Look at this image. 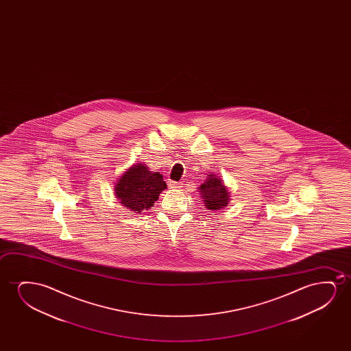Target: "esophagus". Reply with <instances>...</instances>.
Returning <instances> with one entry per match:
<instances>
[{
    "label": "esophagus",
    "mask_w": 351,
    "mask_h": 351,
    "mask_svg": "<svg viewBox=\"0 0 351 351\" xmlns=\"http://www.w3.org/2000/svg\"><path fill=\"white\" fill-rule=\"evenodd\" d=\"M168 184L170 188L182 187V182H176V181H171V180H169Z\"/></svg>",
    "instance_id": "esophagus-1"
}]
</instances>
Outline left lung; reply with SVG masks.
I'll use <instances>...</instances> for the list:
<instances>
[{"instance_id": "1", "label": "left lung", "mask_w": 351, "mask_h": 351, "mask_svg": "<svg viewBox=\"0 0 351 351\" xmlns=\"http://www.w3.org/2000/svg\"><path fill=\"white\" fill-rule=\"evenodd\" d=\"M199 192L202 194L205 206L210 211H216L226 207L229 204L230 193L224 186L221 178L210 173L207 175V180L199 187Z\"/></svg>"}]
</instances>
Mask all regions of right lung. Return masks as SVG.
Instances as JSON below:
<instances>
[{"mask_svg":"<svg viewBox=\"0 0 351 351\" xmlns=\"http://www.w3.org/2000/svg\"><path fill=\"white\" fill-rule=\"evenodd\" d=\"M165 188L167 184L160 173H152L145 164L138 163L117 180L115 195L122 206L138 213L154 206Z\"/></svg>","mask_w":351,"mask_h":351,"instance_id":"add662e5","label":"right lung"}]
</instances>
